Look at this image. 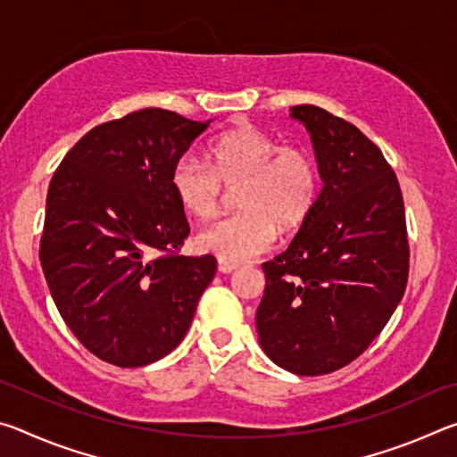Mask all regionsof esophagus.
<instances>
[{
    "mask_svg": "<svg viewBox=\"0 0 457 457\" xmlns=\"http://www.w3.org/2000/svg\"><path fill=\"white\" fill-rule=\"evenodd\" d=\"M239 266L236 264V262H228V260H220V272L221 274H231L234 270H237Z\"/></svg>",
    "mask_w": 457,
    "mask_h": 457,
    "instance_id": "obj_1",
    "label": "esophagus"
}]
</instances>
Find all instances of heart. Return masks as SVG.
Here are the masks:
<instances>
[{
	"label": "heart",
	"mask_w": 457,
	"mask_h": 457,
	"mask_svg": "<svg viewBox=\"0 0 457 457\" xmlns=\"http://www.w3.org/2000/svg\"><path fill=\"white\" fill-rule=\"evenodd\" d=\"M171 191L189 218L218 215L223 189L234 191L237 213L199 231V250L220 260L244 262L270 250L278 236L311 218L320 195V169L300 145L278 146L256 127L229 129L205 146V163L181 157L171 171Z\"/></svg>",
	"instance_id": "obj_1"
}]
</instances>
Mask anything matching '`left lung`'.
<instances>
[{
  "instance_id": "8db88e82",
  "label": "left lung",
  "mask_w": 457,
  "mask_h": 457,
  "mask_svg": "<svg viewBox=\"0 0 457 457\" xmlns=\"http://www.w3.org/2000/svg\"><path fill=\"white\" fill-rule=\"evenodd\" d=\"M290 117L312 138L324 187L288 250L264 262L260 346L294 375H327L367 351L403 298V195L378 146L320 106Z\"/></svg>"
}]
</instances>
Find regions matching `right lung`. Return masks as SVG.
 Wrapping results in <instances>:
<instances>
[{
    "instance_id": "1",
    "label": "right lung",
    "mask_w": 457,
    "mask_h": 457,
    "mask_svg": "<svg viewBox=\"0 0 457 457\" xmlns=\"http://www.w3.org/2000/svg\"><path fill=\"white\" fill-rule=\"evenodd\" d=\"M212 120L143 108L88 130L54 173L40 262L68 328L100 361L145 367L181 343L213 256H181L171 171Z\"/></svg>"
}]
</instances>
